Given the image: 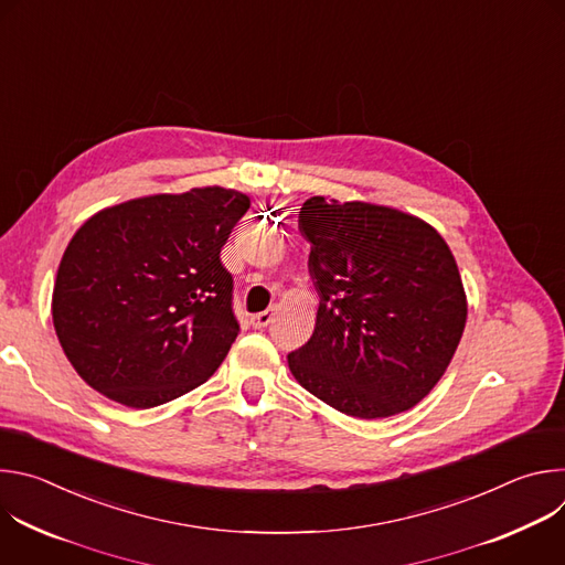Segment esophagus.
I'll use <instances>...</instances> for the list:
<instances>
[{
  "mask_svg": "<svg viewBox=\"0 0 565 565\" xmlns=\"http://www.w3.org/2000/svg\"><path fill=\"white\" fill-rule=\"evenodd\" d=\"M273 319H275V308H273V310H264V312H257V315H253L250 324H253L255 329H266Z\"/></svg>",
  "mask_w": 565,
  "mask_h": 565,
  "instance_id": "34e87169",
  "label": "esophagus"
}]
</instances>
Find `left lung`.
<instances>
[{"label": "left lung", "instance_id": "1", "mask_svg": "<svg viewBox=\"0 0 565 565\" xmlns=\"http://www.w3.org/2000/svg\"><path fill=\"white\" fill-rule=\"evenodd\" d=\"M319 295L312 338L288 355L295 380L353 418L416 407L445 375L467 295L445 238L395 207L312 196L299 212Z\"/></svg>", "mask_w": 565, "mask_h": 565}]
</instances>
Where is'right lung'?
I'll return each mask as SVG.
<instances>
[{"label": "right lung", "instance_id": "add662e5", "mask_svg": "<svg viewBox=\"0 0 565 565\" xmlns=\"http://www.w3.org/2000/svg\"><path fill=\"white\" fill-rule=\"evenodd\" d=\"M250 207L221 185L96 212L62 255L51 312L92 388L151 409L201 386L238 335L221 248Z\"/></svg>", "mask_w": 565, "mask_h": 565}]
</instances>
